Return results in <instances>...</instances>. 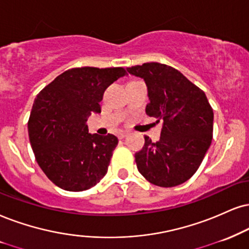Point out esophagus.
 I'll use <instances>...</instances> for the list:
<instances>
[{
    "mask_svg": "<svg viewBox=\"0 0 249 249\" xmlns=\"http://www.w3.org/2000/svg\"><path fill=\"white\" fill-rule=\"evenodd\" d=\"M128 136V131H120L119 133V139H124V137Z\"/></svg>",
    "mask_w": 249,
    "mask_h": 249,
    "instance_id": "esophagus-1",
    "label": "esophagus"
}]
</instances>
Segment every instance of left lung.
<instances>
[{
    "label": "left lung",
    "instance_id": "8db88e82",
    "mask_svg": "<svg viewBox=\"0 0 249 249\" xmlns=\"http://www.w3.org/2000/svg\"><path fill=\"white\" fill-rule=\"evenodd\" d=\"M148 88L145 112L162 122L160 140L135 153L142 176L159 187H176L190 179L213 141V110L207 96L179 70L157 62L127 68Z\"/></svg>",
    "mask_w": 249,
    "mask_h": 249
}]
</instances>
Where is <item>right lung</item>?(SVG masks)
<instances>
[{"instance_id": "add662e5", "label": "right lung", "mask_w": 249, "mask_h": 249, "mask_svg": "<svg viewBox=\"0 0 249 249\" xmlns=\"http://www.w3.org/2000/svg\"><path fill=\"white\" fill-rule=\"evenodd\" d=\"M124 75L121 67L72 68L39 92L27 124L29 137L36 162L54 185L82 192L105 177L119 141L112 134H90L87 121L101 112L106 89Z\"/></svg>"}]
</instances>
